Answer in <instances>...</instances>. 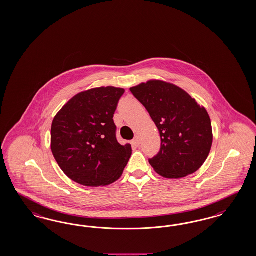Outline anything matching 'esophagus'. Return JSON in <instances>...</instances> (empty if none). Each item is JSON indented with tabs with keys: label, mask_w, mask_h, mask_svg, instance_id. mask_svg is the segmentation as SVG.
<instances>
[{
	"label": "esophagus",
	"mask_w": 256,
	"mask_h": 256,
	"mask_svg": "<svg viewBox=\"0 0 256 256\" xmlns=\"http://www.w3.org/2000/svg\"><path fill=\"white\" fill-rule=\"evenodd\" d=\"M132 144L133 146H140V139L139 137L138 136H136L134 139L132 140Z\"/></svg>",
	"instance_id": "obj_1"
}]
</instances>
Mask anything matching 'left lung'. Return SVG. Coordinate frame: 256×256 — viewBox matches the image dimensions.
<instances>
[{
  "label": "left lung",
  "instance_id": "8db88e82",
  "mask_svg": "<svg viewBox=\"0 0 256 256\" xmlns=\"http://www.w3.org/2000/svg\"><path fill=\"white\" fill-rule=\"evenodd\" d=\"M148 110L162 146L150 165L163 178L178 179L201 168L210 155L213 133L210 116L186 91L160 80L130 88Z\"/></svg>",
  "mask_w": 256,
  "mask_h": 256
}]
</instances>
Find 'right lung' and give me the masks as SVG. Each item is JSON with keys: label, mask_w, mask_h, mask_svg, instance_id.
<instances>
[{"label": "right lung", "mask_w": 256, "mask_h": 256, "mask_svg": "<svg viewBox=\"0 0 256 256\" xmlns=\"http://www.w3.org/2000/svg\"><path fill=\"white\" fill-rule=\"evenodd\" d=\"M124 93L114 86L77 94L55 116L50 148L71 180L86 186H107L121 178L132 146L116 140L114 114Z\"/></svg>", "instance_id": "obj_1"}]
</instances>
